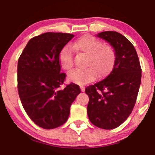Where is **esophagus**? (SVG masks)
<instances>
[{"label": "esophagus", "mask_w": 155, "mask_h": 155, "mask_svg": "<svg viewBox=\"0 0 155 155\" xmlns=\"http://www.w3.org/2000/svg\"><path fill=\"white\" fill-rule=\"evenodd\" d=\"M80 88H81V92H84V91H85V88H84V87L81 86V87H80Z\"/></svg>", "instance_id": "1"}]
</instances>
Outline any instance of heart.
<instances>
[{
  "label": "heart",
  "mask_w": 155,
  "mask_h": 155,
  "mask_svg": "<svg viewBox=\"0 0 155 155\" xmlns=\"http://www.w3.org/2000/svg\"><path fill=\"white\" fill-rule=\"evenodd\" d=\"M72 47L79 53L88 55L84 69H76L69 73L68 80L77 84L83 85L90 82L98 75L104 77L113 69L116 62V52L110 45L104 44L101 40L90 35L79 37L73 44ZM60 66L66 71L74 67V52L69 46H65L59 54Z\"/></svg>",
  "instance_id": "1"
}]
</instances>
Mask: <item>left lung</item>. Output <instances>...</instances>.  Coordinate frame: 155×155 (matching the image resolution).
Wrapping results in <instances>:
<instances>
[{"label": "left lung", "instance_id": "1", "mask_svg": "<svg viewBox=\"0 0 155 155\" xmlns=\"http://www.w3.org/2000/svg\"><path fill=\"white\" fill-rule=\"evenodd\" d=\"M97 36L113 47L116 62L106 79L85 89L89 96L87 115L96 127L111 130L123 123L134 108L141 68L136 49L124 35L115 31H105Z\"/></svg>", "mask_w": 155, "mask_h": 155}]
</instances>
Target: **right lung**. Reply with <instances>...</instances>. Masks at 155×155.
Listing matches in <instances>:
<instances>
[{"label": "right lung", "mask_w": 155, "mask_h": 155, "mask_svg": "<svg viewBox=\"0 0 155 155\" xmlns=\"http://www.w3.org/2000/svg\"><path fill=\"white\" fill-rule=\"evenodd\" d=\"M74 35L48 33L33 37L18 60L17 88L22 106L31 120L44 129H54L66 122L70 108L81 92L71 83L63 90L65 73H60L59 54Z\"/></svg>", "instance_id": "obj_1"}]
</instances>
